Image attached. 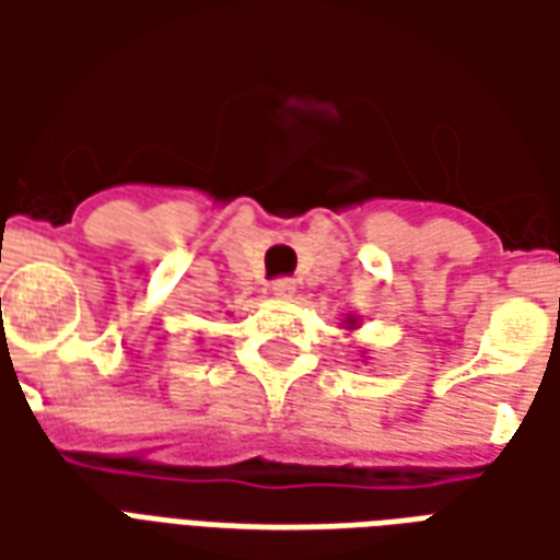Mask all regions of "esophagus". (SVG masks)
<instances>
[{
    "mask_svg": "<svg viewBox=\"0 0 560 560\" xmlns=\"http://www.w3.org/2000/svg\"><path fill=\"white\" fill-rule=\"evenodd\" d=\"M269 291L276 293V296H293V291H296V281L288 279V276H281V279H276L272 284H269Z\"/></svg>",
    "mask_w": 560,
    "mask_h": 560,
    "instance_id": "1",
    "label": "esophagus"
}]
</instances>
